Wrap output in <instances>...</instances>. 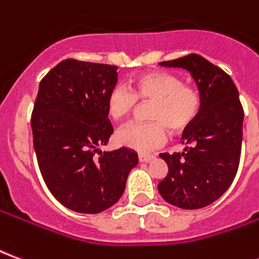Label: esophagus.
I'll list each match as a JSON object with an SVG mask.
<instances>
[{"label": "esophagus", "instance_id": "34e87169", "mask_svg": "<svg viewBox=\"0 0 259 259\" xmlns=\"http://www.w3.org/2000/svg\"><path fill=\"white\" fill-rule=\"evenodd\" d=\"M154 159V155H150V154H139V161L140 162H150Z\"/></svg>", "mask_w": 259, "mask_h": 259}]
</instances>
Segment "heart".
<instances>
[{"label":"heart","mask_w":259,"mask_h":259,"mask_svg":"<svg viewBox=\"0 0 259 259\" xmlns=\"http://www.w3.org/2000/svg\"><path fill=\"white\" fill-rule=\"evenodd\" d=\"M136 101L152 102L148 116L152 122L130 123L119 130L120 146L148 152L162 146L166 129L175 135L189 130L198 119L202 107L201 96L191 85L183 84L179 76L154 70L137 76L130 83V91L116 85L108 93L105 108L113 120H123L133 112Z\"/></svg>","instance_id":"b5f03b06"}]
</instances>
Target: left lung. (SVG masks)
<instances>
[{
	"instance_id": "8db88e82",
	"label": "left lung",
	"mask_w": 259,
	"mask_h": 259,
	"mask_svg": "<svg viewBox=\"0 0 259 259\" xmlns=\"http://www.w3.org/2000/svg\"><path fill=\"white\" fill-rule=\"evenodd\" d=\"M159 65L187 70L202 107L195 123L183 132V152L159 154L168 163V175L158 191L178 208H204L228 190L237 174L244 120L239 91L228 73L197 54Z\"/></svg>"
}]
</instances>
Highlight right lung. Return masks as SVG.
Here are the masks:
<instances>
[{"label": "right lung", "mask_w": 259, "mask_h": 259, "mask_svg": "<svg viewBox=\"0 0 259 259\" xmlns=\"http://www.w3.org/2000/svg\"><path fill=\"white\" fill-rule=\"evenodd\" d=\"M116 69L65 59L38 85L31 115L38 168L51 194L80 213H100L115 205L139 162L137 152L126 147L98 150L113 133L105 101L118 81Z\"/></svg>", "instance_id": "obj_1"}]
</instances>
